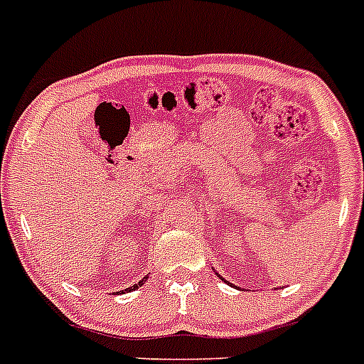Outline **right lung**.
Returning <instances> with one entry per match:
<instances>
[{"instance_id":"1","label":"right lung","mask_w":364,"mask_h":364,"mask_svg":"<svg viewBox=\"0 0 364 364\" xmlns=\"http://www.w3.org/2000/svg\"><path fill=\"white\" fill-rule=\"evenodd\" d=\"M147 279V277H146ZM146 279H142V281H140V282H136V284H134V286H131V288H127V290H125V291H131V290H136V288H138V286H142L144 284V282H146Z\"/></svg>"}]
</instances>
